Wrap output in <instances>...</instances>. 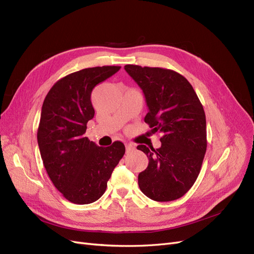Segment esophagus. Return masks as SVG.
Instances as JSON below:
<instances>
[{
	"instance_id": "esophagus-1",
	"label": "esophagus",
	"mask_w": 254,
	"mask_h": 254,
	"mask_svg": "<svg viewBox=\"0 0 254 254\" xmlns=\"http://www.w3.org/2000/svg\"><path fill=\"white\" fill-rule=\"evenodd\" d=\"M125 147H126V152L127 153L133 151L135 149V145L134 144H131V143H126Z\"/></svg>"
}]
</instances>
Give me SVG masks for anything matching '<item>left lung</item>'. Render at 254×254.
Listing matches in <instances>:
<instances>
[{
    "label": "left lung",
    "mask_w": 254,
    "mask_h": 254,
    "mask_svg": "<svg viewBox=\"0 0 254 254\" xmlns=\"http://www.w3.org/2000/svg\"><path fill=\"white\" fill-rule=\"evenodd\" d=\"M125 70L145 94V123L162 134L157 149L136 147L149 160L138 174L139 189L156 202L178 199L193 186L206 153L203 105L187 78L171 69L126 65Z\"/></svg>",
    "instance_id": "left-lung-1"
}]
</instances>
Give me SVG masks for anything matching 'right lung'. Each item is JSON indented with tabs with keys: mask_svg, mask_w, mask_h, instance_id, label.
Returning a JSON list of instances; mask_svg holds the SVG:
<instances>
[{
	"mask_svg": "<svg viewBox=\"0 0 254 254\" xmlns=\"http://www.w3.org/2000/svg\"><path fill=\"white\" fill-rule=\"evenodd\" d=\"M121 66L85 68L59 80L42 106L38 144L48 177L69 202L77 205L98 200L125 146L115 142L103 148L85 136L94 117L92 89L118 72Z\"/></svg>",
	"mask_w": 254,
	"mask_h": 254,
	"instance_id": "add662e5",
	"label": "right lung"
}]
</instances>
